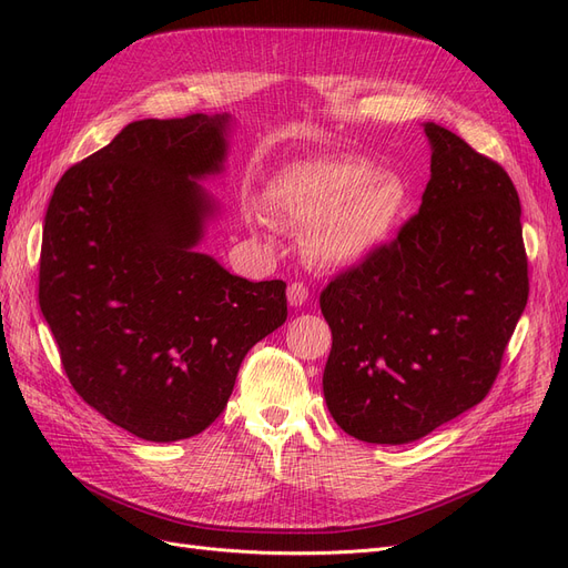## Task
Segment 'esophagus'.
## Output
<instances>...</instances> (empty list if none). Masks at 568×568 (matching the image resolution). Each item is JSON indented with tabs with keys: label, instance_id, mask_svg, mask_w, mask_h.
Masks as SVG:
<instances>
[{
	"label": "esophagus",
	"instance_id": "1",
	"mask_svg": "<svg viewBox=\"0 0 568 568\" xmlns=\"http://www.w3.org/2000/svg\"><path fill=\"white\" fill-rule=\"evenodd\" d=\"M286 294H288V305H294V307L305 305L307 298H311V291H307V286H305L303 282H294V284H291Z\"/></svg>",
	"mask_w": 568,
	"mask_h": 568
}]
</instances>
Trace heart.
<instances>
[{"instance_id":"obj_1","label":"heart","mask_w":568,"mask_h":568,"mask_svg":"<svg viewBox=\"0 0 568 568\" xmlns=\"http://www.w3.org/2000/svg\"><path fill=\"white\" fill-rule=\"evenodd\" d=\"M267 205L307 232L326 265H355L379 251L405 211V184L363 161L294 163L267 184Z\"/></svg>"}]
</instances>
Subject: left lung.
<instances>
[{"instance_id": "8db88e82", "label": "left lung", "mask_w": 568, "mask_h": 568, "mask_svg": "<svg viewBox=\"0 0 568 568\" xmlns=\"http://www.w3.org/2000/svg\"><path fill=\"white\" fill-rule=\"evenodd\" d=\"M432 180L390 244L320 296L332 329L322 388L334 422L403 445L486 398L528 301L521 203L503 165L424 123Z\"/></svg>"}]
</instances>
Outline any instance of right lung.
<instances>
[{
    "label": "right lung",
    "instance_id": "obj_1",
    "mask_svg": "<svg viewBox=\"0 0 568 568\" xmlns=\"http://www.w3.org/2000/svg\"><path fill=\"white\" fill-rule=\"evenodd\" d=\"M232 118L134 120L51 194L40 307L80 398L153 443L209 428L246 353L286 322V284L196 251Z\"/></svg>",
    "mask_w": 568,
    "mask_h": 568
}]
</instances>
